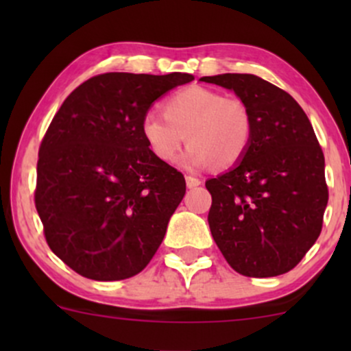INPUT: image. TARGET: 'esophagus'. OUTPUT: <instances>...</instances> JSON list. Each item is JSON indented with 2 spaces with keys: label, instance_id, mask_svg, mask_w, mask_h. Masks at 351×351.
<instances>
[{
  "label": "esophagus",
  "instance_id": "esophagus-1",
  "mask_svg": "<svg viewBox=\"0 0 351 351\" xmlns=\"http://www.w3.org/2000/svg\"><path fill=\"white\" fill-rule=\"evenodd\" d=\"M199 184H201L199 178H196V176H191V175L186 176V186L188 188H196V186H199Z\"/></svg>",
  "mask_w": 351,
  "mask_h": 351
}]
</instances>
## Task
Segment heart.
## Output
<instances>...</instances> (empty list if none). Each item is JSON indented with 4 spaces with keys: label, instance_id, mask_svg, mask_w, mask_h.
Wrapping results in <instances>:
<instances>
[{
    "label": "heart",
    "instance_id": "b5f03b06",
    "mask_svg": "<svg viewBox=\"0 0 351 351\" xmlns=\"http://www.w3.org/2000/svg\"><path fill=\"white\" fill-rule=\"evenodd\" d=\"M142 135L160 162L173 163L188 142L186 163L193 168L234 167L252 138V117L241 99L206 87H186L165 102L163 115L148 112Z\"/></svg>",
    "mask_w": 351,
    "mask_h": 351
}]
</instances>
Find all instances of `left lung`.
<instances>
[{
  "mask_svg": "<svg viewBox=\"0 0 351 351\" xmlns=\"http://www.w3.org/2000/svg\"><path fill=\"white\" fill-rule=\"evenodd\" d=\"M201 80L234 90L252 117L243 162L206 181L213 239L243 276L289 272L320 236L328 203L324 152L312 123L291 94L257 75Z\"/></svg>",
  "mask_w": 351,
  "mask_h": 351,
  "instance_id": "obj_1",
  "label": "left lung"
}]
</instances>
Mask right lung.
I'll return each mask as SVG.
<instances>
[{
	"label": "right lung",
	"instance_id": "1",
	"mask_svg": "<svg viewBox=\"0 0 351 351\" xmlns=\"http://www.w3.org/2000/svg\"><path fill=\"white\" fill-rule=\"evenodd\" d=\"M195 79L107 72L64 100L39 147L34 204L51 251L94 280L142 272L186 191L142 135L156 99Z\"/></svg>",
	"mask_w": 351,
	"mask_h": 351
}]
</instances>
